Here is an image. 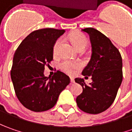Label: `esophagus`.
<instances>
[{"mask_svg": "<svg viewBox=\"0 0 132 132\" xmlns=\"http://www.w3.org/2000/svg\"><path fill=\"white\" fill-rule=\"evenodd\" d=\"M70 82H71L72 84L75 83V81H74V79L73 78V77H70Z\"/></svg>", "mask_w": 132, "mask_h": 132, "instance_id": "esophagus-1", "label": "esophagus"}]
</instances>
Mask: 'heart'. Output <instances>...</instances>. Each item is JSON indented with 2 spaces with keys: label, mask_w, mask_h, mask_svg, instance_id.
Segmentation results:
<instances>
[{
  "label": "heart",
  "mask_w": 132,
  "mask_h": 132,
  "mask_svg": "<svg viewBox=\"0 0 132 132\" xmlns=\"http://www.w3.org/2000/svg\"><path fill=\"white\" fill-rule=\"evenodd\" d=\"M66 38L73 42L75 46L78 49L86 48L87 44V39L84 34L81 33H71L66 36ZM62 43V38H59L53 44V53L55 56H59L60 53V47ZM81 68V64L76 61H72L68 59H63L59 64V68L63 72L69 75H73Z\"/></svg>",
  "instance_id": "1"
}]
</instances>
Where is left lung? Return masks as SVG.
Here are the masks:
<instances>
[{"mask_svg": "<svg viewBox=\"0 0 132 132\" xmlns=\"http://www.w3.org/2000/svg\"><path fill=\"white\" fill-rule=\"evenodd\" d=\"M89 35L92 45L91 59L82 75L92 76L87 85L83 79L75 81L83 88L76 98L79 108L89 114L101 113L114 102L123 80L122 57L118 49L104 34L93 28L82 29Z\"/></svg>", "mask_w": 132, "mask_h": 132, "instance_id": "obj_1", "label": "left lung"}]
</instances>
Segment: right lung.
Returning a JSON list of instances; mask_svg holds the SVG:
<instances>
[{
  "mask_svg": "<svg viewBox=\"0 0 132 132\" xmlns=\"http://www.w3.org/2000/svg\"><path fill=\"white\" fill-rule=\"evenodd\" d=\"M64 30L43 28L34 31L20 44L13 58L11 78L20 102L36 112L51 109L70 79L57 70L48 79L45 66L53 60V44Z\"/></svg>",
  "mask_w": 132,
  "mask_h": 132,
  "instance_id": "1",
  "label": "right lung"
}]
</instances>
